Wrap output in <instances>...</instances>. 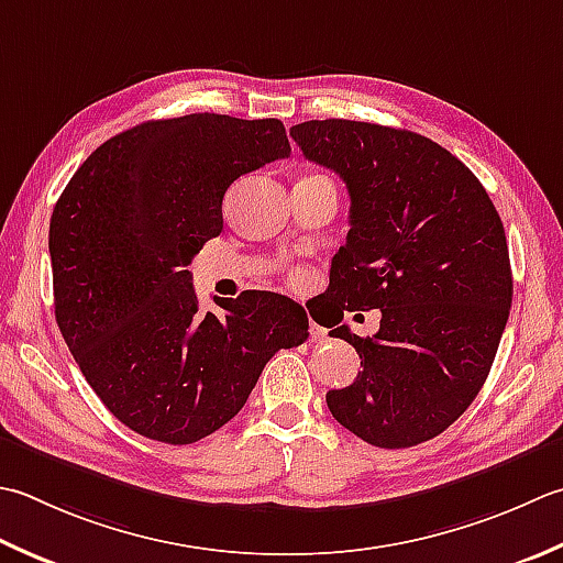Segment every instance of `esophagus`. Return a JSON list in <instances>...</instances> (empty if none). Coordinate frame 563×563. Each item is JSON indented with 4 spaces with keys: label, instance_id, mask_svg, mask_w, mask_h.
I'll return each mask as SVG.
<instances>
[{
    "label": "esophagus",
    "instance_id": "1",
    "mask_svg": "<svg viewBox=\"0 0 563 563\" xmlns=\"http://www.w3.org/2000/svg\"><path fill=\"white\" fill-rule=\"evenodd\" d=\"M310 339L314 341V344H319V341L327 339V332H324L322 327H317V324L312 322V324H310Z\"/></svg>",
    "mask_w": 563,
    "mask_h": 563
}]
</instances>
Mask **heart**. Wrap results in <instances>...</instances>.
<instances>
[{
  "instance_id": "obj_1",
  "label": "heart",
  "mask_w": 563,
  "mask_h": 563,
  "mask_svg": "<svg viewBox=\"0 0 563 563\" xmlns=\"http://www.w3.org/2000/svg\"><path fill=\"white\" fill-rule=\"evenodd\" d=\"M295 283H297V285H302V283H305V278H302V275H297V278H295Z\"/></svg>"
}]
</instances>
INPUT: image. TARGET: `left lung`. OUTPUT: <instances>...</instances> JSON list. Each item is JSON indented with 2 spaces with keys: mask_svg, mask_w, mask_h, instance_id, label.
Here are the masks:
<instances>
[{
  "mask_svg": "<svg viewBox=\"0 0 563 563\" xmlns=\"http://www.w3.org/2000/svg\"><path fill=\"white\" fill-rule=\"evenodd\" d=\"M290 136L351 197V229L327 290L339 319L380 310L373 336L346 324L329 332L363 366L349 388L327 393L329 412L373 446L429 442L476 398L508 324L512 273L500 217L476 175L415 131L312 119Z\"/></svg>",
  "mask_w": 563,
  "mask_h": 563,
  "instance_id": "8db88e82",
  "label": "left lung"
}]
</instances>
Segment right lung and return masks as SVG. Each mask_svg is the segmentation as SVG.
Segmentation results:
<instances>
[{
	"mask_svg": "<svg viewBox=\"0 0 563 563\" xmlns=\"http://www.w3.org/2000/svg\"><path fill=\"white\" fill-rule=\"evenodd\" d=\"M288 156L278 119H153L104 141L55 202V322L97 398L141 437L200 442L275 351L310 336L302 305L278 292L202 312L187 271L224 227L229 185Z\"/></svg>",
	"mask_w": 563,
	"mask_h": 563,
	"instance_id": "1",
	"label": "right lung"
}]
</instances>
